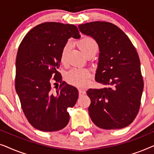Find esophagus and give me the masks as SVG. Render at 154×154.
<instances>
[{
    "label": "esophagus",
    "instance_id": "1",
    "mask_svg": "<svg viewBox=\"0 0 154 154\" xmlns=\"http://www.w3.org/2000/svg\"><path fill=\"white\" fill-rule=\"evenodd\" d=\"M79 96H82L85 94V91L83 90H79Z\"/></svg>",
    "mask_w": 154,
    "mask_h": 154
}]
</instances>
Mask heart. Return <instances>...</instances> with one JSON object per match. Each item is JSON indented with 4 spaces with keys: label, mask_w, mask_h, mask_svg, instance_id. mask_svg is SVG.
I'll use <instances>...</instances> for the list:
<instances>
[{
    "label": "heart",
    "mask_w": 154,
    "mask_h": 154,
    "mask_svg": "<svg viewBox=\"0 0 154 154\" xmlns=\"http://www.w3.org/2000/svg\"><path fill=\"white\" fill-rule=\"evenodd\" d=\"M78 45L81 51L88 56L91 54H96L98 51L99 46L95 40L91 37H85L78 42ZM70 43H66L61 52V62L64 63L68 53ZM90 72L87 69L73 68L65 74V80L71 85L79 88H83L87 85L88 79L90 77Z\"/></svg>",
    "instance_id": "obj_1"
}]
</instances>
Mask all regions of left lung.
Here are the masks:
<instances>
[{"instance_id": "8db88e82", "label": "left lung", "mask_w": 154, "mask_h": 154, "mask_svg": "<svg viewBox=\"0 0 154 154\" xmlns=\"http://www.w3.org/2000/svg\"><path fill=\"white\" fill-rule=\"evenodd\" d=\"M98 44L95 81L108 88L89 89L90 119L105 130L121 129L132 123L140 110L144 82L140 61L128 35L113 24L92 22L79 25Z\"/></svg>"}]
</instances>
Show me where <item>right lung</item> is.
<instances>
[{
	"instance_id": "add662e5",
	"label": "right lung",
	"mask_w": 154,
	"mask_h": 154,
	"mask_svg": "<svg viewBox=\"0 0 154 154\" xmlns=\"http://www.w3.org/2000/svg\"><path fill=\"white\" fill-rule=\"evenodd\" d=\"M71 37L81 38L75 25L42 23L29 31L19 46L16 92L28 121L41 131H58L66 127L69 121L67 109L74 106L79 97L76 88L62 81L57 71L61 52ZM52 82L60 83L55 91Z\"/></svg>"
}]
</instances>
